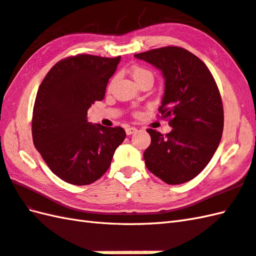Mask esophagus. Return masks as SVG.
Instances as JSON below:
<instances>
[{"label":"esophagus","instance_id":"34e87169","mask_svg":"<svg viewBox=\"0 0 256 256\" xmlns=\"http://www.w3.org/2000/svg\"><path fill=\"white\" fill-rule=\"evenodd\" d=\"M136 132H137V128L132 127V126H128V127H126V134H127L128 136H130V134H136Z\"/></svg>","mask_w":256,"mask_h":256}]
</instances>
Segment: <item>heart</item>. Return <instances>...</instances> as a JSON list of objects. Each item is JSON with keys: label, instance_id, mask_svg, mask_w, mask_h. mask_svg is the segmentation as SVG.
Instances as JSON below:
<instances>
[{"label": "heart", "instance_id": "1", "mask_svg": "<svg viewBox=\"0 0 256 256\" xmlns=\"http://www.w3.org/2000/svg\"><path fill=\"white\" fill-rule=\"evenodd\" d=\"M130 73H132L134 80L137 82L138 84L141 83L142 81H146V80L153 81L152 72L150 70L146 69V68H144V66H134L132 68V70H130Z\"/></svg>", "mask_w": 256, "mask_h": 256}]
</instances>
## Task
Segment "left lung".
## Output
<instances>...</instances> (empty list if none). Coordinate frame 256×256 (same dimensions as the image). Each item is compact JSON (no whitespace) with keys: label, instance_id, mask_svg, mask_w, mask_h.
Segmentation results:
<instances>
[{"label":"left lung","instance_id":"left-lung-1","mask_svg":"<svg viewBox=\"0 0 256 256\" xmlns=\"http://www.w3.org/2000/svg\"><path fill=\"white\" fill-rule=\"evenodd\" d=\"M163 73L166 90L158 107L172 132L148 129L151 144L144 153L148 170L166 184H183L206 168L224 130V106L214 78L204 62L180 47L134 54Z\"/></svg>","mask_w":256,"mask_h":256}]
</instances>
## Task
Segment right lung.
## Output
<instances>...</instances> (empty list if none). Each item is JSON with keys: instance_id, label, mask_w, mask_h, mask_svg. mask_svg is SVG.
<instances>
[{"instance_id": "add662e5", "label": "right lung", "mask_w": 256, "mask_h": 256, "mask_svg": "<svg viewBox=\"0 0 256 256\" xmlns=\"http://www.w3.org/2000/svg\"><path fill=\"white\" fill-rule=\"evenodd\" d=\"M120 56L76 54L62 59L44 76L34 105L32 132L35 148L62 180L88 185L108 170L126 138L122 127L88 122V110L105 96Z\"/></svg>"}]
</instances>
